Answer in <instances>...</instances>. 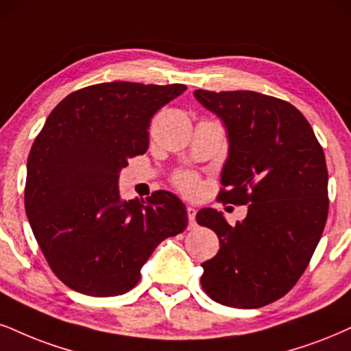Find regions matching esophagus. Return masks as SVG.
<instances>
[{"label":"esophagus","instance_id":"esophagus-1","mask_svg":"<svg viewBox=\"0 0 351 351\" xmlns=\"http://www.w3.org/2000/svg\"><path fill=\"white\" fill-rule=\"evenodd\" d=\"M195 215H197V210L193 208V206H189V208H187V216H189V229H193V228L197 226Z\"/></svg>","mask_w":351,"mask_h":351}]
</instances>
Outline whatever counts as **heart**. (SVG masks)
<instances>
[{"mask_svg":"<svg viewBox=\"0 0 351 351\" xmlns=\"http://www.w3.org/2000/svg\"><path fill=\"white\" fill-rule=\"evenodd\" d=\"M174 185L185 195H197L200 192V180L193 172H180L174 177Z\"/></svg>","mask_w":351,"mask_h":351,"instance_id":"obj_1","label":"heart"}]
</instances>
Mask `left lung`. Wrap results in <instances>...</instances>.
<instances>
[{"instance_id":"obj_1","label":"left lung","mask_w":351,"mask_h":351,"mask_svg":"<svg viewBox=\"0 0 351 351\" xmlns=\"http://www.w3.org/2000/svg\"><path fill=\"white\" fill-rule=\"evenodd\" d=\"M193 96L226 127L218 200L249 205L236 226L213 208L197 213L221 245L202 263L200 283L219 304L262 308L295 287L321 241L328 213L326 156L306 117L287 101L254 90L197 89Z\"/></svg>"}]
</instances>
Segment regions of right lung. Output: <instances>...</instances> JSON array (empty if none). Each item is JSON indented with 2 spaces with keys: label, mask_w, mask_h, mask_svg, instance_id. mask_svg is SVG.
Listing matches in <instances>:
<instances>
[{
  "label": "right lung",
  "mask_w": 351,
  "mask_h": 351,
  "mask_svg": "<svg viewBox=\"0 0 351 351\" xmlns=\"http://www.w3.org/2000/svg\"><path fill=\"white\" fill-rule=\"evenodd\" d=\"M184 84L102 83L51 110L27 159L25 213L51 271L75 291L119 296L140 281L159 242L187 228L174 193L120 200L119 174L145 154L153 115Z\"/></svg>",
  "instance_id": "add662e5"
}]
</instances>
